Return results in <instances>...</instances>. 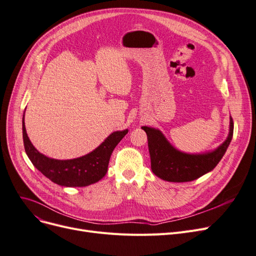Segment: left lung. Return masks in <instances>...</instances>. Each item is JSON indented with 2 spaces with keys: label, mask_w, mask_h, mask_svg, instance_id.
<instances>
[{
  "label": "left lung",
  "mask_w": 256,
  "mask_h": 256,
  "mask_svg": "<svg viewBox=\"0 0 256 256\" xmlns=\"http://www.w3.org/2000/svg\"><path fill=\"white\" fill-rule=\"evenodd\" d=\"M146 130L150 154V168L158 178L168 182H190L212 170L223 158L233 136V120L227 139L212 152L186 154L176 150L159 130L142 126Z\"/></svg>",
  "instance_id": "8db88e82"
}]
</instances>
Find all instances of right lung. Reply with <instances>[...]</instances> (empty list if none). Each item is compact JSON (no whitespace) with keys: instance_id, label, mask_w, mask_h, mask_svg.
<instances>
[{"instance_id":"obj_1","label":"right lung","mask_w":256,"mask_h":256,"mask_svg":"<svg viewBox=\"0 0 256 256\" xmlns=\"http://www.w3.org/2000/svg\"><path fill=\"white\" fill-rule=\"evenodd\" d=\"M128 132V130L112 132L97 148L82 157L56 160L46 157L32 146L23 117V140L28 158L49 180L64 187H84L102 180L108 172L110 154Z\"/></svg>"}]
</instances>
